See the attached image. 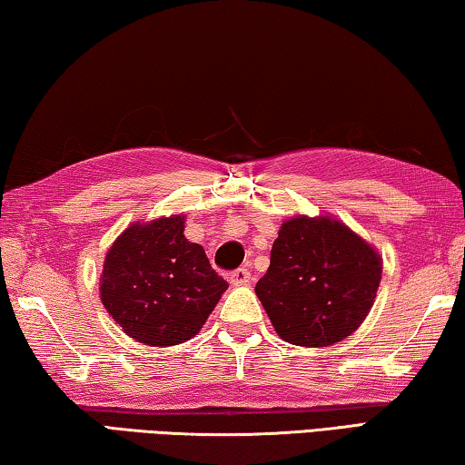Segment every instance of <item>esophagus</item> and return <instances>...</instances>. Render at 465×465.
Here are the masks:
<instances>
[{
    "mask_svg": "<svg viewBox=\"0 0 465 465\" xmlns=\"http://www.w3.org/2000/svg\"><path fill=\"white\" fill-rule=\"evenodd\" d=\"M250 281V269L248 266H240L238 271H233V272H230V282L232 285H246V282Z\"/></svg>",
    "mask_w": 465,
    "mask_h": 465,
    "instance_id": "obj_1",
    "label": "esophagus"
}]
</instances>
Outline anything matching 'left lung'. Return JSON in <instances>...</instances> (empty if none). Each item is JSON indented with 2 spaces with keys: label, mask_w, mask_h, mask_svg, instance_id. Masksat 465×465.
I'll use <instances>...</instances> for the list:
<instances>
[{
  "label": "left lung",
  "mask_w": 465,
  "mask_h": 465,
  "mask_svg": "<svg viewBox=\"0 0 465 465\" xmlns=\"http://www.w3.org/2000/svg\"><path fill=\"white\" fill-rule=\"evenodd\" d=\"M381 281V256L328 215H297L281 225L256 295L282 341L330 346L363 324Z\"/></svg>",
  "instance_id": "1"
}]
</instances>
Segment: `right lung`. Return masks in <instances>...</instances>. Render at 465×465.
Here are the masks:
<instances>
[{
	"mask_svg": "<svg viewBox=\"0 0 465 465\" xmlns=\"http://www.w3.org/2000/svg\"><path fill=\"white\" fill-rule=\"evenodd\" d=\"M225 289L203 246L186 240L184 215L129 225L100 277L102 305L124 334L149 346L191 341Z\"/></svg>",
	"mask_w": 465,
	"mask_h": 465,
	"instance_id": "right-lung-1",
	"label": "right lung"
}]
</instances>
